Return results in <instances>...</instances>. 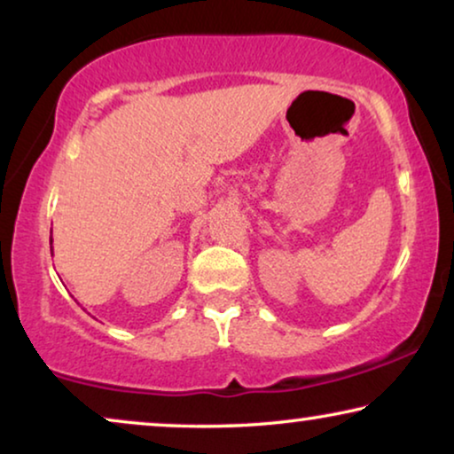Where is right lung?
Segmentation results:
<instances>
[{"mask_svg": "<svg viewBox=\"0 0 454 454\" xmlns=\"http://www.w3.org/2000/svg\"><path fill=\"white\" fill-rule=\"evenodd\" d=\"M51 252H53V250H51Z\"/></svg>", "mask_w": 454, "mask_h": 454, "instance_id": "add662e5", "label": "right lung"}]
</instances>
